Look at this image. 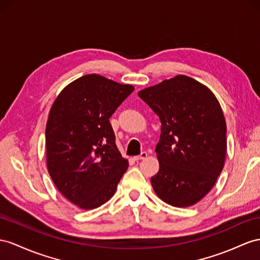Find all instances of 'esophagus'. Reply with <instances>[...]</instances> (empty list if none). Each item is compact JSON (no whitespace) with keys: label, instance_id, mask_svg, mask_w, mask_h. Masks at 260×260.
<instances>
[{"label":"esophagus","instance_id":"esophagus-1","mask_svg":"<svg viewBox=\"0 0 260 260\" xmlns=\"http://www.w3.org/2000/svg\"><path fill=\"white\" fill-rule=\"evenodd\" d=\"M145 158H147V152H146V151H143L141 155H138V156L134 157V159H135L136 161H138V160H142V159H145Z\"/></svg>","mask_w":260,"mask_h":260}]
</instances>
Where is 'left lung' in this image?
Instances as JSON below:
<instances>
[{"mask_svg":"<svg viewBox=\"0 0 260 260\" xmlns=\"http://www.w3.org/2000/svg\"><path fill=\"white\" fill-rule=\"evenodd\" d=\"M138 96L161 122L152 189L172 206L197 204L214 187L225 164L226 122L218 100L184 75L145 88Z\"/></svg>","mask_w":260,"mask_h":260,"instance_id":"8db88e82","label":"left lung"}]
</instances>
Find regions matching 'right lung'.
I'll use <instances>...</instances> for the list:
<instances>
[{
  "label": "right lung",
  "mask_w": 260,
  "mask_h": 260,
  "mask_svg": "<svg viewBox=\"0 0 260 260\" xmlns=\"http://www.w3.org/2000/svg\"><path fill=\"white\" fill-rule=\"evenodd\" d=\"M134 91L100 75H85L61 90L46 125V162L60 193L82 210L114 196L128 167L115 144L110 117Z\"/></svg>",
  "instance_id": "obj_1"
}]
</instances>
